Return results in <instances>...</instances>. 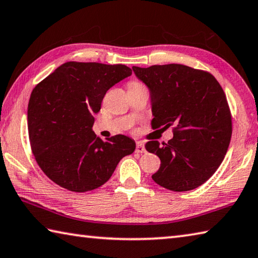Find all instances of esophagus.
<instances>
[{
  "label": "esophagus",
  "mask_w": 258,
  "mask_h": 258,
  "mask_svg": "<svg viewBox=\"0 0 258 258\" xmlns=\"http://www.w3.org/2000/svg\"><path fill=\"white\" fill-rule=\"evenodd\" d=\"M135 152L137 153H144L145 152V148H144L143 143H141V142L137 143V149H135Z\"/></svg>",
  "instance_id": "obj_1"
}]
</instances>
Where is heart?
Listing matches in <instances>:
<instances>
[{"instance_id":"heart-1","label":"heart","mask_w":258,"mask_h":258,"mask_svg":"<svg viewBox=\"0 0 258 258\" xmlns=\"http://www.w3.org/2000/svg\"><path fill=\"white\" fill-rule=\"evenodd\" d=\"M135 84H140V83H138V82H131L130 86H135Z\"/></svg>"}]
</instances>
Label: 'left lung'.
I'll return each mask as SVG.
<instances>
[{
    "mask_svg": "<svg viewBox=\"0 0 258 258\" xmlns=\"http://www.w3.org/2000/svg\"><path fill=\"white\" fill-rule=\"evenodd\" d=\"M132 69L149 88L152 128L172 126L174 132L168 143L145 144L161 160L152 179L174 191L198 188L217 171L230 144L231 113L223 89L211 73L181 64Z\"/></svg>",
    "mask_w": 258,
    "mask_h": 258,
    "instance_id": "8db88e82",
    "label": "left lung"
}]
</instances>
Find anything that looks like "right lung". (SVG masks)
Masks as SVG:
<instances>
[{
    "instance_id": "obj_1",
    "label": "right lung",
    "mask_w": 258,
    "mask_h": 258,
    "mask_svg": "<svg viewBox=\"0 0 258 258\" xmlns=\"http://www.w3.org/2000/svg\"><path fill=\"white\" fill-rule=\"evenodd\" d=\"M126 65L67 62L35 87L28 104V132L40 169L71 191L96 189L109 179L135 142L125 135L107 141L92 131L108 89L130 77Z\"/></svg>"
}]
</instances>
